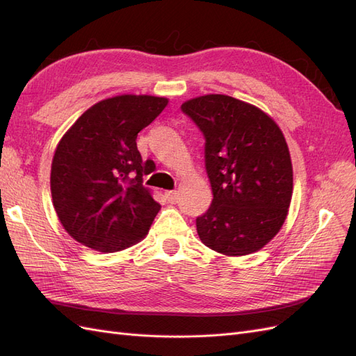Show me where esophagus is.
Masks as SVG:
<instances>
[{
  "mask_svg": "<svg viewBox=\"0 0 356 356\" xmlns=\"http://www.w3.org/2000/svg\"><path fill=\"white\" fill-rule=\"evenodd\" d=\"M165 197L169 203H177L178 202V191H166Z\"/></svg>",
  "mask_w": 356,
  "mask_h": 356,
  "instance_id": "obj_1",
  "label": "esophagus"
}]
</instances>
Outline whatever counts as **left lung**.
Returning <instances> with one entry per match:
<instances>
[{
    "label": "left lung",
    "instance_id": "1",
    "mask_svg": "<svg viewBox=\"0 0 356 356\" xmlns=\"http://www.w3.org/2000/svg\"><path fill=\"white\" fill-rule=\"evenodd\" d=\"M204 136L209 209L196 218L200 241L224 255H246L281 230L293 196V165L281 129L257 106L227 95L181 105Z\"/></svg>",
    "mask_w": 356,
    "mask_h": 356
}]
</instances>
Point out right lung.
<instances>
[{
    "label": "right lung",
    "mask_w": 356,
    "mask_h": 356,
    "mask_svg": "<svg viewBox=\"0 0 356 356\" xmlns=\"http://www.w3.org/2000/svg\"><path fill=\"white\" fill-rule=\"evenodd\" d=\"M166 105L157 96H114L90 106L60 139L51 161V199L77 242L115 252L148 233L160 204L143 186L136 136Z\"/></svg>",
    "instance_id": "add662e5"
}]
</instances>
